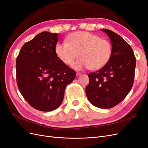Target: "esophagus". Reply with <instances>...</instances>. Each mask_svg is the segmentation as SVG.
Wrapping results in <instances>:
<instances>
[{
    "label": "esophagus",
    "mask_w": 148,
    "mask_h": 148,
    "mask_svg": "<svg viewBox=\"0 0 148 148\" xmlns=\"http://www.w3.org/2000/svg\"><path fill=\"white\" fill-rule=\"evenodd\" d=\"M82 75V73L81 72H77V73H76V76H77V77H79V76H81Z\"/></svg>",
    "instance_id": "obj_1"
}]
</instances>
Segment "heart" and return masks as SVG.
<instances>
[{
	"instance_id": "b5f03b06",
	"label": "heart",
	"mask_w": 148,
	"mask_h": 148,
	"mask_svg": "<svg viewBox=\"0 0 148 148\" xmlns=\"http://www.w3.org/2000/svg\"><path fill=\"white\" fill-rule=\"evenodd\" d=\"M57 56L65 65H69L78 56L80 57L72 64L76 70L89 68L97 70L104 67L112 55V46L107 39L88 31H77L67 38V42L56 44Z\"/></svg>"
}]
</instances>
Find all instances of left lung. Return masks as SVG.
I'll use <instances>...</instances> for the list:
<instances>
[{
	"instance_id": "8db88e82",
	"label": "left lung",
	"mask_w": 148,
	"mask_h": 148,
	"mask_svg": "<svg viewBox=\"0 0 148 148\" xmlns=\"http://www.w3.org/2000/svg\"><path fill=\"white\" fill-rule=\"evenodd\" d=\"M112 43V55L104 67L88 75L86 94L91 104L101 109L112 108L122 101L133 86L136 58L131 46L112 31L101 29Z\"/></svg>"
}]
</instances>
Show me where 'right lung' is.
<instances>
[{
    "mask_svg": "<svg viewBox=\"0 0 148 148\" xmlns=\"http://www.w3.org/2000/svg\"><path fill=\"white\" fill-rule=\"evenodd\" d=\"M57 33L44 31L26 42L16 60V82L21 95L34 109L48 112L62 104L75 71L56 53Z\"/></svg>",
    "mask_w": 148,
    "mask_h": 148,
    "instance_id": "right-lung-1",
    "label": "right lung"
}]
</instances>
